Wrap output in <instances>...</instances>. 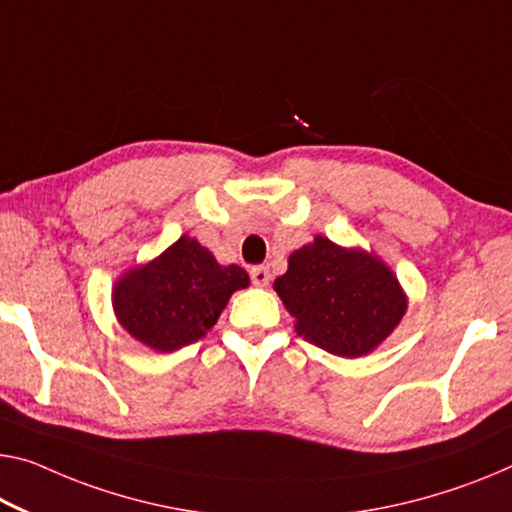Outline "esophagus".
<instances>
[{"mask_svg": "<svg viewBox=\"0 0 512 512\" xmlns=\"http://www.w3.org/2000/svg\"><path fill=\"white\" fill-rule=\"evenodd\" d=\"M249 274H251V283H254V286H261V288H265L267 283H270V279H272L270 270H267V267H263V265L251 267Z\"/></svg>", "mask_w": 512, "mask_h": 512, "instance_id": "1", "label": "esophagus"}]
</instances>
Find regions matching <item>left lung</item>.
Segmentation results:
<instances>
[{
  "label": "left lung",
  "instance_id": "8db88e82",
  "mask_svg": "<svg viewBox=\"0 0 512 512\" xmlns=\"http://www.w3.org/2000/svg\"><path fill=\"white\" fill-rule=\"evenodd\" d=\"M274 290L295 318L297 336L345 359L373 352L407 311L405 290L387 263L322 235L290 254Z\"/></svg>",
  "mask_w": 512,
  "mask_h": 512
}]
</instances>
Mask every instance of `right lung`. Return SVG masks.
<instances>
[{
	"mask_svg": "<svg viewBox=\"0 0 512 512\" xmlns=\"http://www.w3.org/2000/svg\"><path fill=\"white\" fill-rule=\"evenodd\" d=\"M249 286L240 265H219L190 235L114 283L121 327L155 352H174L208 334L235 290Z\"/></svg>",
	"mask_w": 512,
	"mask_h": 512,
	"instance_id": "1",
	"label": "right lung"
}]
</instances>
